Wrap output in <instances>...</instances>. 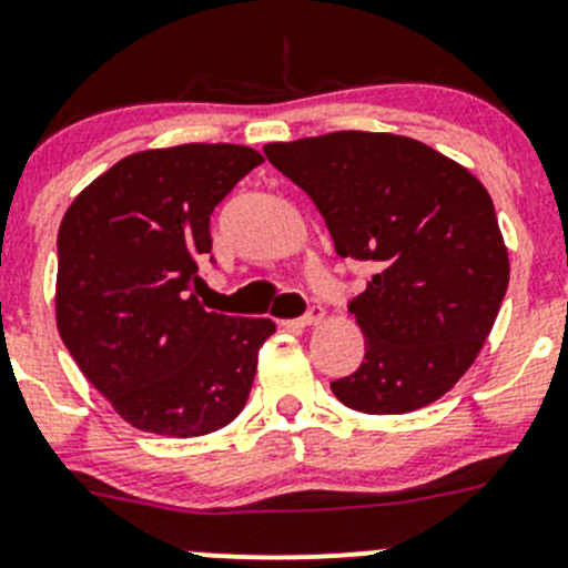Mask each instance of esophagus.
Returning <instances> with one entry per match:
<instances>
[{
	"label": "esophagus",
	"mask_w": 568,
	"mask_h": 568,
	"mask_svg": "<svg viewBox=\"0 0 568 568\" xmlns=\"http://www.w3.org/2000/svg\"><path fill=\"white\" fill-rule=\"evenodd\" d=\"M321 318H324V307H321V305H311L305 313H302L300 318L294 321V324H296V326H311V324H318Z\"/></svg>",
	"instance_id": "obj_1"
}]
</instances>
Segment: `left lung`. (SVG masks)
<instances>
[{"mask_svg": "<svg viewBox=\"0 0 568 568\" xmlns=\"http://www.w3.org/2000/svg\"><path fill=\"white\" fill-rule=\"evenodd\" d=\"M263 153L316 203L337 255L376 272L348 300L365 359L332 382L335 398L368 415L443 398L478 357L508 288L484 183L412 136L374 131L272 142Z\"/></svg>", "mask_w": 568, "mask_h": 568, "instance_id": "left-lung-1", "label": "left lung"}]
</instances>
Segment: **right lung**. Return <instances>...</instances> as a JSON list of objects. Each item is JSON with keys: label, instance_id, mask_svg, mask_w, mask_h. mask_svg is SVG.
I'll return each mask as SVG.
<instances>
[{"label": "right lung", "instance_id": "1", "mask_svg": "<svg viewBox=\"0 0 568 568\" xmlns=\"http://www.w3.org/2000/svg\"><path fill=\"white\" fill-rule=\"evenodd\" d=\"M263 162L247 145H175L120 159L65 211L57 326L125 423L164 437L227 426L247 404L268 318L209 313L194 291L211 214Z\"/></svg>", "mask_w": 568, "mask_h": 568}]
</instances>
